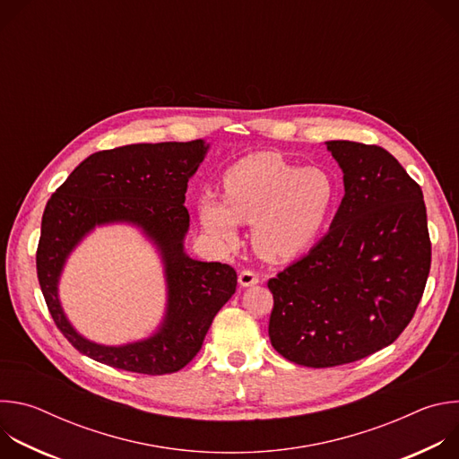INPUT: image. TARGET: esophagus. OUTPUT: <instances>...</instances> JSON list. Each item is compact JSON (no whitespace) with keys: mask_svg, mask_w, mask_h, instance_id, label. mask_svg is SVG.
I'll use <instances>...</instances> for the list:
<instances>
[{"mask_svg":"<svg viewBox=\"0 0 459 459\" xmlns=\"http://www.w3.org/2000/svg\"><path fill=\"white\" fill-rule=\"evenodd\" d=\"M238 281H239L241 287H252V285L259 283V276H257V273H254V271H250V269H245V271L239 273Z\"/></svg>","mask_w":459,"mask_h":459,"instance_id":"34e87169","label":"esophagus"}]
</instances>
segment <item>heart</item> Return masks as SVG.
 <instances>
[{
  "mask_svg": "<svg viewBox=\"0 0 459 459\" xmlns=\"http://www.w3.org/2000/svg\"><path fill=\"white\" fill-rule=\"evenodd\" d=\"M338 200L334 176L299 167L273 152L247 156L221 178V202L198 200L204 227L221 241L236 239V223L252 225L254 248L280 261L308 248L329 221Z\"/></svg>",
  "mask_w": 459,
  "mask_h": 459,
  "instance_id": "obj_1",
  "label": "heart"
}]
</instances>
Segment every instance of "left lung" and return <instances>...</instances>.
Returning a JSON list of instances; mask_svg holds the SVG:
<instances>
[{
    "mask_svg": "<svg viewBox=\"0 0 459 459\" xmlns=\"http://www.w3.org/2000/svg\"><path fill=\"white\" fill-rule=\"evenodd\" d=\"M345 198L331 230L269 280L273 347L289 361L326 368L394 343L414 317L430 271L421 186L377 145L326 142Z\"/></svg>",
    "mask_w": 459,
    "mask_h": 459,
    "instance_id": "8db88e82",
    "label": "left lung"
}]
</instances>
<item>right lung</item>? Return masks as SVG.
I'll return each mask as SVG.
<instances>
[{
  "label": "right lung",
  "mask_w": 459,
  "mask_h": 459,
  "mask_svg": "<svg viewBox=\"0 0 459 459\" xmlns=\"http://www.w3.org/2000/svg\"><path fill=\"white\" fill-rule=\"evenodd\" d=\"M205 152L202 140L100 151L82 161L47 202L36 250L38 281L56 326L82 354L114 368L161 376L178 372L200 352L214 316L238 283L230 265L195 261L183 252L185 192ZM114 221L142 226L160 247L169 285L168 316L159 333L125 348L82 339L56 299V280L70 250L96 224Z\"/></svg>",
  "instance_id": "obj_1"
}]
</instances>
